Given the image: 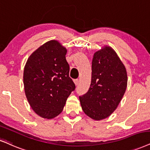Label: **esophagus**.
Instances as JSON below:
<instances>
[{"label":"esophagus","mask_w":150,"mask_h":150,"mask_svg":"<svg viewBox=\"0 0 150 150\" xmlns=\"http://www.w3.org/2000/svg\"><path fill=\"white\" fill-rule=\"evenodd\" d=\"M74 82L76 86H78L79 83V79H75V80H74Z\"/></svg>","instance_id":"obj_1"}]
</instances>
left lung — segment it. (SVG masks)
Wrapping results in <instances>:
<instances>
[{
  "label": "left lung",
  "instance_id": "left-lung-1",
  "mask_svg": "<svg viewBox=\"0 0 150 150\" xmlns=\"http://www.w3.org/2000/svg\"><path fill=\"white\" fill-rule=\"evenodd\" d=\"M127 86L125 67L111 48L105 47L92 58L90 88L79 97L83 110L95 120L108 117L117 108Z\"/></svg>",
  "mask_w": 150,
  "mask_h": 150
}]
</instances>
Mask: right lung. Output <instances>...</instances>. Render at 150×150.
<instances>
[{"label":"right lung","instance_id":"1","mask_svg":"<svg viewBox=\"0 0 150 150\" xmlns=\"http://www.w3.org/2000/svg\"><path fill=\"white\" fill-rule=\"evenodd\" d=\"M67 49L51 40L34 51L24 67L23 85L31 108L38 115L51 119L63 110L76 86L69 77Z\"/></svg>","mask_w":150,"mask_h":150}]
</instances>
